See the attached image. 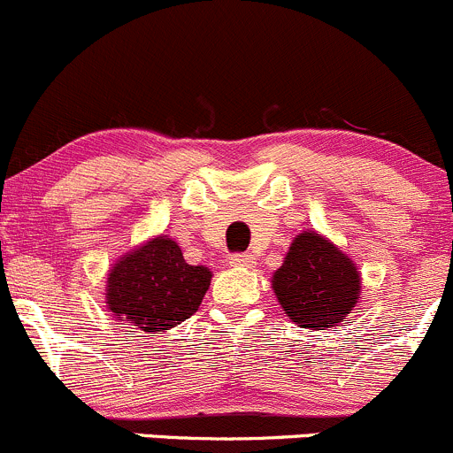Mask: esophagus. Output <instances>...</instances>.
<instances>
[{
	"label": "esophagus",
	"mask_w": 453,
	"mask_h": 453,
	"mask_svg": "<svg viewBox=\"0 0 453 453\" xmlns=\"http://www.w3.org/2000/svg\"><path fill=\"white\" fill-rule=\"evenodd\" d=\"M255 264V257L250 253H237L231 257V266H237V268H253Z\"/></svg>",
	"instance_id": "esophagus-1"
}]
</instances>
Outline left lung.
<instances>
[{"instance_id": "left-lung-1", "label": "left lung", "mask_w": 453, "mask_h": 453, "mask_svg": "<svg viewBox=\"0 0 453 453\" xmlns=\"http://www.w3.org/2000/svg\"><path fill=\"white\" fill-rule=\"evenodd\" d=\"M273 293L299 328L328 330L359 306L361 273L350 255L319 231H302L273 273Z\"/></svg>"}]
</instances>
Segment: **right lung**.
<instances>
[{
  "mask_svg": "<svg viewBox=\"0 0 453 453\" xmlns=\"http://www.w3.org/2000/svg\"><path fill=\"white\" fill-rule=\"evenodd\" d=\"M211 277V268L187 264L176 240L154 235L111 264L105 277L107 311L147 334L167 333L198 311Z\"/></svg>",
  "mask_w": 453,
  "mask_h": 453,
  "instance_id": "right-lung-1",
  "label": "right lung"
}]
</instances>
